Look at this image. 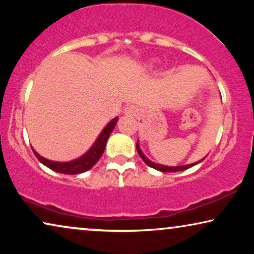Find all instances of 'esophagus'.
I'll list each match as a JSON object with an SVG mask.
<instances>
[{"label":"esophagus","mask_w":254,"mask_h":254,"mask_svg":"<svg viewBox=\"0 0 254 254\" xmlns=\"http://www.w3.org/2000/svg\"><path fill=\"white\" fill-rule=\"evenodd\" d=\"M125 113L128 114V116H136L138 113V110L137 107H135L133 105H128L125 107Z\"/></svg>","instance_id":"esophagus-1"}]
</instances>
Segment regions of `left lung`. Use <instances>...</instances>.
<instances>
[{
    "instance_id": "obj_1",
    "label": "left lung",
    "mask_w": 254,
    "mask_h": 254,
    "mask_svg": "<svg viewBox=\"0 0 254 254\" xmlns=\"http://www.w3.org/2000/svg\"><path fill=\"white\" fill-rule=\"evenodd\" d=\"M136 150L138 152V155L141 156V158L143 159V162L147 164L148 166H150L152 169H156L158 170V171H162V172H177V171H183V170H187L190 168H192L193 165L197 164V163H193V164H189V165H183V166H165V165H161V164H156V163H152L149 161V159L145 157L143 155V152L141 151L140 147H138V142L136 143Z\"/></svg>"
}]
</instances>
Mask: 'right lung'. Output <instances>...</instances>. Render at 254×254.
<instances>
[{"mask_svg": "<svg viewBox=\"0 0 254 254\" xmlns=\"http://www.w3.org/2000/svg\"><path fill=\"white\" fill-rule=\"evenodd\" d=\"M117 123H118V118H114L112 121H110V124L104 128L98 138L96 140L95 144L91 147V149H90L85 155H83L82 157L75 159V161L64 162V163L48 161V159L41 157L40 155H38L34 150L33 152L34 155H36V157L39 159V162L43 163L44 165H46L47 168L53 170V171L64 173V175H78V173L88 171V170L91 169L92 166L99 161V158L102 157L104 150H105L107 138H109L110 134L112 133V130L114 129V127H116Z\"/></svg>", "mask_w": 254, "mask_h": 254, "instance_id": "add662e5", "label": "right lung"}]
</instances>
